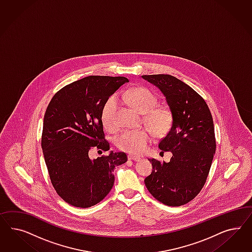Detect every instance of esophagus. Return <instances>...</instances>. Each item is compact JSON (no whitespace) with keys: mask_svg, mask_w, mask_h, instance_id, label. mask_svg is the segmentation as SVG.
<instances>
[{"mask_svg":"<svg viewBox=\"0 0 252 252\" xmlns=\"http://www.w3.org/2000/svg\"><path fill=\"white\" fill-rule=\"evenodd\" d=\"M128 160H135V161H139V160H141V158L140 157H137V156H135V155H128Z\"/></svg>","mask_w":252,"mask_h":252,"instance_id":"1","label":"esophagus"}]
</instances>
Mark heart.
I'll return each instance as SVG.
<instances>
[{
    "label": "heart",
    "instance_id": "1",
    "mask_svg": "<svg viewBox=\"0 0 252 252\" xmlns=\"http://www.w3.org/2000/svg\"><path fill=\"white\" fill-rule=\"evenodd\" d=\"M123 100L128 102L131 106L140 113H145L144 119L156 136L166 134L171 126L172 115L167 107L154 105L156 97L144 88H135L121 94ZM117 109V99L113 97L103 107L101 119L108 130H115L116 127L115 114ZM152 132L148 128L126 130L117 137V147L127 153L140 154L144 153L152 140Z\"/></svg>",
    "mask_w": 252,
    "mask_h": 252
}]
</instances>
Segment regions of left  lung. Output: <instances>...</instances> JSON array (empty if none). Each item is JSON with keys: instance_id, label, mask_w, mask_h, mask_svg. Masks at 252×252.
<instances>
[{"instance_id": "left-lung-1", "label": "left lung", "mask_w": 252, "mask_h": 252, "mask_svg": "<svg viewBox=\"0 0 252 252\" xmlns=\"http://www.w3.org/2000/svg\"><path fill=\"white\" fill-rule=\"evenodd\" d=\"M165 97L172 126L159 149L172 153L169 162L150 159L153 172L144 180L154 198L181 206L195 198L206 182L216 142L214 121L205 100L189 85L170 75L142 76Z\"/></svg>"}]
</instances>
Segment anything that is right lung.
Segmentation results:
<instances>
[{
	"label": "right lung",
	"mask_w": 252,
	"mask_h": 252,
	"mask_svg": "<svg viewBox=\"0 0 252 252\" xmlns=\"http://www.w3.org/2000/svg\"><path fill=\"white\" fill-rule=\"evenodd\" d=\"M124 76H91L63 87L47 107L41 147L49 176L57 194L72 206L99 203L115 183L114 170L127 160L124 153L109 152L92 160L96 147L104 152L102 110L123 84Z\"/></svg>",
	"instance_id": "obj_1"
}]
</instances>
